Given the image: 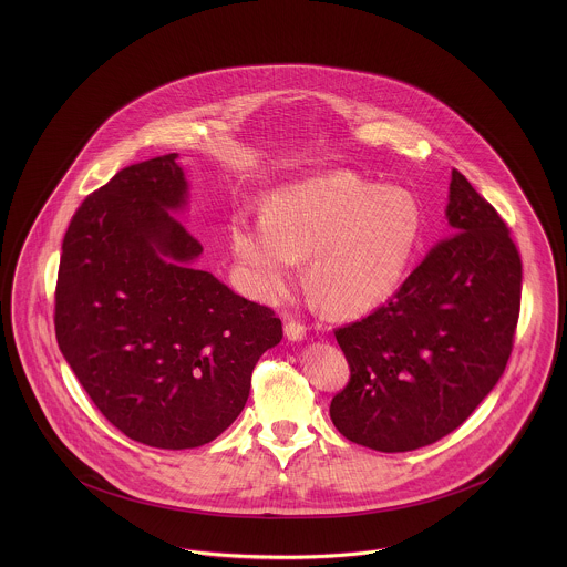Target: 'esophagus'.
I'll return each mask as SVG.
<instances>
[{"label":"esophagus","instance_id":"34e87169","mask_svg":"<svg viewBox=\"0 0 567 567\" xmlns=\"http://www.w3.org/2000/svg\"><path fill=\"white\" fill-rule=\"evenodd\" d=\"M285 333H287V338L289 340H303L306 338V324L299 323V321H289V323L285 324Z\"/></svg>","mask_w":567,"mask_h":567}]
</instances>
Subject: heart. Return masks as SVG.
I'll use <instances>...</instances> for the list:
<instances>
[{
	"label": "heart",
	"instance_id": "b5f03b06",
	"mask_svg": "<svg viewBox=\"0 0 567 567\" xmlns=\"http://www.w3.org/2000/svg\"><path fill=\"white\" fill-rule=\"evenodd\" d=\"M423 220L412 190L336 172L280 190L270 216H236L231 244L255 296H285L299 257H310L317 299L324 310L351 317L398 291Z\"/></svg>",
	"mask_w": 567,
	"mask_h": 567
}]
</instances>
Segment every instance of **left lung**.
Here are the masks:
<instances>
[{"instance_id":"8db88e82","label":"left lung","mask_w":567,"mask_h":567,"mask_svg":"<svg viewBox=\"0 0 567 567\" xmlns=\"http://www.w3.org/2000/svg\"><path fill=\"white\" fill-rule=\"evenodd\" d=\"M446 218L453 236L398 293L333 331L351 380L329 416L347 440L380 453L416 451L457 430L513 352L523 266L511 229L457 169Z\"/></svg>"}]
</instances>
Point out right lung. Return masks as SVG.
Wrapping results in <instances>:
<instances>
[{
  "instance_id": "obj_1",
  "label": "right lung",
  "mask_w": 567,
  "mask_h": 567,
  "mask_svg": "<svg viewBox=\"0 0 567 567\" xmlns=\"http://www.w3.org/2000/svg\"><path fill=\"white\" fill-rule=\"evenodd\" d=\"M169 153L84 197L61 244L54 333L93 404L135 442L195 449L243 412L252 370L282 340L268 306L195 270L202 244Z\"/></svg>"
}]
</instances>
